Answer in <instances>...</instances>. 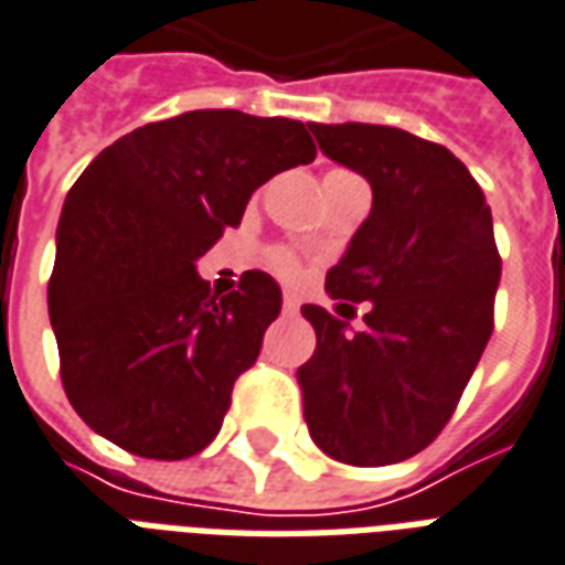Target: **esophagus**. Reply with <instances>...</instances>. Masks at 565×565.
I'll use <instances>...</instances> for the list:
<instances>
[{
    "label": "esophagus",
    "mask_w": 565,
    "mask_h": 565,
    "mask_svg": "<svg viewBox=\"0 0 565 565\" xmlns=\"http://www.w3.org/2000/svg\"><path fill=\"white\" fill-rule=\"evenodd\" d=\"M281 311L284 313H299V299H296V296H284Z\"/></svg>",
    "instance_id": "1"
}]
</instances>
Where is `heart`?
<instances>
[{"instance_id":"heart-1","label":"heart","mask_w":565,"mask_h":565,"mask_svg":"<svg viewBox=\"0 0 565 565\" xmlns=\"http://www.w3.org/2000/svg\"><path fill=\"white\" fill-rule=\"evenodd\" d=\"M269 266H273V273L278 275V278H284V281H299L301 278L299 257L292 252H287V248H275V252L269 254Z\"/></svg>"}]
</instances>
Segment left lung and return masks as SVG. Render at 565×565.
Wrapping results in <instances>:
<instances>
[{
  "label": "left lung",
  "instance_id": "obj_1",
  "mask_svg": "<svg viewBox=\"0 0 565 565\" xmlns=\"http://www.w3.org/2000/svg\"><path fill=\"white\" fill-rule=\"evenodd\" d=\"M308 127L326 157L370 180L373 210L326 275L340 308L367 301L364 329L301 308L317 331L299 367L305 420L338 462H403L454 417L492 338L501 281L492 210L436 141L376 124Z\"/></svg>",
  "mask_w": 565,
  "mask_h": 565
}]
</instances>
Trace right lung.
I'll return each mask as SVG.
<instances>
[{
  "label": "right lung",
  "mask_w": 565,
  "mask_h": 565,
  "mask_svg": "<svg viewBox=\"0 0 565 565\" xmlns=\"http://www.w3.org/2000/svg\"><path fill=\"white\" fill-rule=\"evenodd\" d=\"M311 127L198 109L127 132L79 174L58 218L50 320L64 394L111 445L201 454L260 355L281 290L260 269L218 296L195 260L257 186L317 157Z\"/></svg>",
  "instance_id": "1"
}]
</instances>
